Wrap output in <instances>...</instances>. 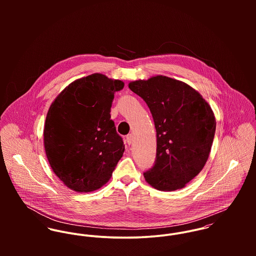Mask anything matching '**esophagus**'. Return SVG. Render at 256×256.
Returning a JSON list of instances; mask_svg holds the SVG:
<instances>
[{"label":"esophagus","mask_w":256,"mask_h":256,"mask_svg":"<svg viewBox=\"0 0 256 256\" xmlns=\"http://www.w3.org/2000/svg\"><path fill=\"white\" fill-rule=\"evenodd\" d=\"M133 141H134V137H133V135H132V134L127 135V137H126V143H127L128 145H131V144L133 143Z\"/></svg>","instance_id":"obj_1"}]
</instances>
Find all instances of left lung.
Here are the masks:
<instances>
[{
	"mask_svg": "<svg viewBox=\"0 0 256 256\" xmlns=\"http://www.w3.org/2000/svg\"><path fill=\"white\" fill-rule=\"evenodd\" d=\"M128 86L146 102L156 131V160L144 174L146 182L160 191L182 189L208 160L216 131L213 110L195 88L166 76Z\"/></svg>",
	"mask_w": 256,
	"mask_h": 256,
	"instance_id": "obj_1",
	"label": "left lung"
}]
</instances>
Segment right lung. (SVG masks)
I'll list each match as a JSON object with an SVG mask.
<instances>
[{
    "mask_svg": "<svg viewBox=\"0 0 256 256\" xmlns=\"http://www.w3.org/2000/svg\"><path fill=\"white\" fill-rule=\"evenodd\" d=\"M124 82L94 73L67 86L51 104L44 124V148L58 178L76 192L102 187L125 146L110 110Z\"/></svg>",
    "mask_w": 256,
    "mask_h": 256,
    "instance_id": "obj_1",
    "label": "right lung"
}]
</instances>
